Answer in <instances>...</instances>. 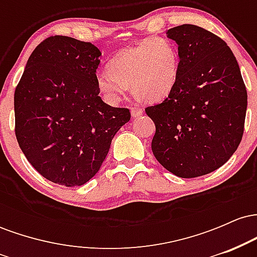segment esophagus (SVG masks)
Listing matches in <instances>:
<instances>
[{"label":"esophagus","instance_id":"esophagus-1","mask_svg":"<svg viewBox=\"0 0 257 257\" xmlns=\"http://www.w3.org/2000/svg\"><path fill=\"white\" fill-rule=\"evenodd\" d=\"M144 110L141 107H132L131 108V113H132V117L133 118H137V117L141 116L143 114Z\"/></svg>","mask_w":257,"mask_h":257}]
</instances>
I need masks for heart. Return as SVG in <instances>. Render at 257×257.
Here are the masks:
<instances>
[{"instance_id": "heart-1", "label": "heart", "mask_w": 257, "mask_h": 257, "mask_svg": "<svg viewBox=\"0 0 257 257\" xmlns=\"http://www.w3.org/2000/svg\"><path fill=\"white\" fill-rule=\"evenodd\" d=\"M179 64L178 49L172 41L147 38L117 53L108 63V70L96 73V85L111 105L122 101L129 83L146 100L158 101L173 90L178 81Z\"/></svg>"}]
</instances>
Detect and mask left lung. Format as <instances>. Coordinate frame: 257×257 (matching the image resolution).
I'll list each match as a JSON object with an SVG mask.
<instances>
[{"instance_id":"8db88e82","label":"left lung","mask_w":257,"mask_h":257,"mask_svg":"<svg viewBox=\"0 0 257 257\" xmlns=\"http://www.w3.org/2000/svg\"><path fill=\"white\" fill-rule=\"evenodd\" d=\"M179 75L169 95L146 108L155 122L152 152L179 178L219 169L239 146L247 95L239 65L225 41L199 26L169 29Z\"/></svg>"}]
</instances>
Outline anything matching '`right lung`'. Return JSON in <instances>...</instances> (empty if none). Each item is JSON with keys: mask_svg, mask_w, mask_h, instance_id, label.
<instances>
[{"mask_svg": "<svg viewBox=\"0 0 257 257\" xmlns=\"http://www.w3.org/2000/svg\"><path fill=\"white\" fill-rule=\"evenodd\" d=\"M98 47L67 36L38 44L14 93L16 135L30 164L55 184L82 186L99 172L128 108L101 100Z\"/></svg>", "mask_w": 257, "mask_h": 257, "instance_id": "right-lung-1", "label": "right lung"}]
</instances>
